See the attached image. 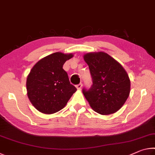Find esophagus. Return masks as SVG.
Returning <instances> with one entry per match:
<instances>
[{"mask_svg":"<svg viewBox=\"0 0 155 155\" xmlns=\"http://www.w3.org/2000/svg\"><path fill=\"white\" fill-rule=\"evenodd\" d=\"M82 85H83V84L81 83L79 84H78V85H77V86H76V87H77V88L78 89V90H81V87H82Z\"/></svg>","mask_w":155,"mask_h":155,"instance_id":"esophagus-1","label":"esophagus"}]
</instances>
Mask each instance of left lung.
I'll return each mask as SVG.
<instances>
[{"label": "left lung", "mask_w": 155, "mask_h": 155, "mask_svg": "<svg viewBox=\"0 0 155 155\" xmlns=\"http://www.w3.org/2000/svg\"><path fill=\"white\" fill-rule=\"evenodd\" d=\"M84 60L89 65L93 84L83 93L94 111L101 115L116 112L130 93L129 77L123 67L105 52L87 53Z\"/></svg>", "instance_id": "1"}]
</instances>
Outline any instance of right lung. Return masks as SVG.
Wrapping results in <instances>:
<instances>
[{
	"mask_svg": "<svg viewBox=\"0 0 155 155\" xmlns=\"http://www.w3.org/2000/svg\"><path fill=\"white\" fill-rule=\"evenodd\" d=\"M72 57V54L54 52L40 60L31 69L27 79V95L39 111L52 114L60 111L77 91L63 68Z\"/></svg>",
	"mask_w": 155,
	"mask_h": 155,
	"instance_id": "add662e5",
	"label": "right lung"
}]
</instances>
